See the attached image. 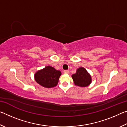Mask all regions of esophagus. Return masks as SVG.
Returning <instances> with one entry per match:
<instances>
[{"instance_id": "1", "label": "esophagus", "mask_w": 127, "mask_h": 127, "mask_svg": "<svg viewBox=\"0 0 127 127\" xmlns=\"http://www.w3.org/2000/svg\"><path fill=\"white\" fill-rule=\"evenodd\" d=\"M64 73L65 74H69V71L68 70H64Z\"/></svg>"}]
</instances>
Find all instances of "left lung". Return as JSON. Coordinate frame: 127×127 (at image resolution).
I'll list each match as a JSON object with an SVG mask.
<instances>
[{"label": "left lung", "mask_w": 127, "mask_h": 127, "mask_svg": "<svg viewBox=\"0 0 127 127\" xmlns=\"http://www.w3.org/2000/svg\"><path fill=\"white\" fill-rule=\"evenodd\" d=\"M74 84L79 87H86L91 83V76L84 68L77 69L76 73L72 76Z\"/></svg>", "instance_id": "obj_1"}]
</instances>
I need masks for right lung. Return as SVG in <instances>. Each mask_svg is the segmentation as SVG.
Masks as SVG:
<instances>
[{
  "label": "right lung",
  "mask_w": 127,
  "mask_h": 127,
  "mask_svg": "<svg viewBox=\"0 0 127 127\" xmlns=\"http://www.w3.org/2000/svg\"><path fill=\"white\" fill-rule=\"evenodd\" d=\"M61 72L51 66H47L42 69L38 70L35 74L36 82L45 88L56 86L61 76Z\"/></svg>",
  "instance_id": "obj_1"
}]
</instances>
